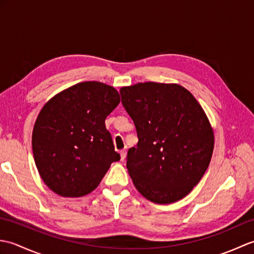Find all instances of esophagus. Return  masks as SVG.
Listing matches in <instances>:
<instances>
[{
	"instance_id": "obj_1",
	"label": "esophagus",
	"mask_w": 254,
	"mask_h": 254,
	"mask_svg": "<svg viewBox=\"0 0 254 254\" xmlns=\"http://www.w3.org/2000/svg\"><path fill=\"white\" fill-rule=\"evenodd\" d=\"M120 156H121V160H124V158H126L127 156V150L126 149L120 150Z\"/></svg>"
}]
</instances>
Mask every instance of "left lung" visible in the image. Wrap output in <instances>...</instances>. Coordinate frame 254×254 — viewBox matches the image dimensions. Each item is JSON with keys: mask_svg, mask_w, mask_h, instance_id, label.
Instances as JSON below:
<instances>
[{"mask_svg": "<svg viewBox=\"0 0 254 254\" xmlns=\"http://www.w3.org/2000/svg\"><path fill=\"white\" fill-rule=\"evenodd\" d=\"M138 142L128 149L127 168L137 191L149 201H179L206 171L214 133L201 105L177 84L138 83L120 89Z\"/></svg>", "mask_w": 254, "mask_h": 254, "instance_id": "1", "label": "left lung"}]
</instances>
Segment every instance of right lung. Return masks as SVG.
Here are the masks:
<instances>
[{"mask_svg": "<svg viewBox=\"0 0 254 254\" xmlns=\"http://www.w3.org/2000/svg\"><path fill=\"white\" fill-rule=\"evenodd\" d=\"M119 102L112 86L83 82L44 106L31 143L37 169L50 190L61 196H84L120 160L105 124Z\"/></svg>", "mask_w": 254, "mask_h": 254, "instance_id": "add662e5", "label": "right lung"}]
</instances>
